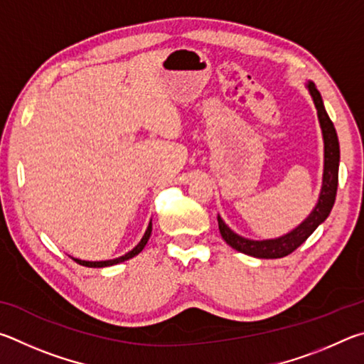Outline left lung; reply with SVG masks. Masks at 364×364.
I'll return each instance as SVG.
<instances>
[{
  "label": "left lung",
  "instance_id": "8db88e82",
  "mask_svg": "<svg viewBox=\"0 0 364 364\" xmlns=\"http://www.w3.org/2000/svg\"><path fill=\"white\" fill-rule=\"evenodd\" d=\"M305 87L314 99V104L318 113V121H320L321 134H323V144H324V159H323V182L320 196L315 208L311 213L305 218L301 224L291 232L282 235L278 238L270 240H251L245 238L241 235L235 233L230 227H228L224 219L218 215L219 230L222 238L225 240L228 246L238 252H243L246 256L257 257V259H279L296 251L305 240H307L311 233L316 230L318 225H321L324 220L328 219L331 214V209L334 206L336 193H337V182H339V161H341V149H339V139H337L336 127L333 121L329 119L326 108H324L321 94L318 92L314 81L305 82Z\"/></svg>",
  "mask_w": 364,
  "mask_h": 364
}]
</instances>
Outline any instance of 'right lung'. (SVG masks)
<instances>
[{"mask_svg": "<svg viewBox=\"0 0 364 364\" xmlns=\"http://www.w3.org/2000/svg\"><path fill=\"white\" fill-rule=\"evenodd\" d=\"M150 235H151V220H150L149 227H146V230H145V233H144L142 240L139 241V245H137L136 247H132V250H131L129 252H126L124 256H119V257H117V259H110V260H95V262H91V260H81V259H76V257H72V259L75 260L76 264H80V265H82V267H94V269H102V267L117 265V264L124 262V260L132 259L134 256H137V254L145 247L146 241H149V238H150Z\"/></svg>", "mask_w": 364, "mask_h": 364, "instance_id": "add662e5", "label": "right lung"}]
</instances>
